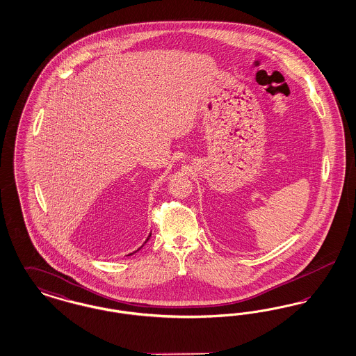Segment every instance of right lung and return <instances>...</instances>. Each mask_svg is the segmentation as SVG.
<instances>
[{"instance_id": "add662e5", "label": "right lung", "mask_w": 356, "mask_h": 356, "mask_svg": "<svg viewBox=\"0 0 356 356\" xmlns=\"http://www.w3.org/2000/svg\"><path fill=\"white\" fill-rule=\"evenodd\" d=\"M151 235H152V234H149V235H148V237H147V240H145V241H144V244H145V243H147V241H148V240H149V237H151ZM144 244H143V245H141V247H140V248H138V250H137V251H140V250H141V248H143V247H144ZM137 251H135V252H137ZM135 252H134V254H135ZM129 254H128V256H129Z\"/></svg>"}]
</instances>
